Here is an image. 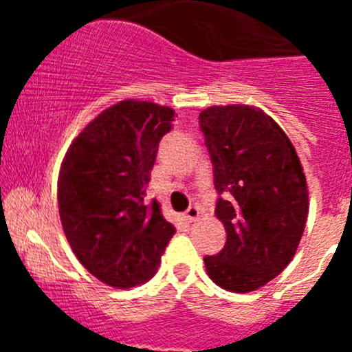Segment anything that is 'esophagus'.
<instances>
[{
	"mask_svg": "<svg viewBox=\"0 0 352 352\" xmlns=\"http://www.w3.org/2000/svg\"><path fill=\"white\" fill-rule=\"evenodd\" d=\"M199 214H201V211H199L197 206H190V208L186 211V219L189 223H194L199 218Z\"/></svg>",
	"mask_w": 352,
	"mask_h": 352,
	"instance_id": "obj_1",
	"label": "esophagus"
}]
</instances>
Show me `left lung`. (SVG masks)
Listing matches in <instances>:
<instances>
[{"instance_id":"1","label":"left lung","mask_w":352,"mask_h":352,"mask_svg":"<svg viewBox=\"0 0 352 352\" xmlns=\"http://www.w3.org/2000/svg\"><path fill=\"white\" fill-rule=\"evenodd\" d=\"M212 162L226 243L204 257L208 276L233 293L255 291L293 261L308 218V186L289 138L271 116L242 104L199 113Z\"/></svg>"}]
</instances>
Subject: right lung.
I'll use <instances>...</instances> for the list:
<instances>
[{"label": "right lung", "instance_id": "add662e5", "mask_svg": "<svg viewBox=\"0 0 352 352\" xmlns=\"http://www.w3.org/2000/svg\"><path fill=\"white\" fill-rule=\"evenodd\" d=\"M175 112L122 100L98 113L67 148L58 179L65 235L90 274L119 289L155 276L175 235L146 187Z\"/></svg>", "mask_w": 352, "mask_h": 352}]
</instances>
